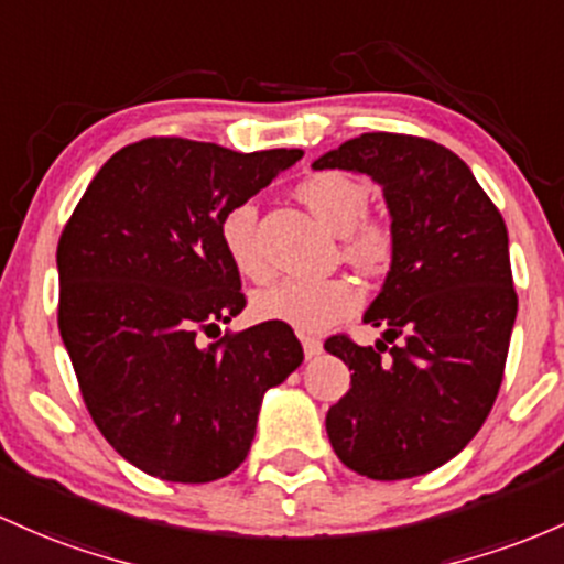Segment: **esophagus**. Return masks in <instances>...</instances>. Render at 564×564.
<instances>
[{
  "mask_svg": "<svg viewBox=\"0 0 564 564\" xmlns=\"http://www.w3.org/2000/svg\"><path fill=\"white\" fill-rule=\"evenodd\" d=\"M300 339H302V350H305V358L321 356L324 345H321L318 337H305V334H300Z\"/></svg>",
  "mask_w": 564,
  "mask_h": 564,
  "instance_id": "1",
  "label": "esophagus"
}]
</instances>
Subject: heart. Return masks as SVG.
Returning <instances> with one entry per match:
<instances>
[{
	"mask_svg": "<svg viewBox=\"0 0 564 564\" xmlns=\"http://www.w3.org/2000/svg\"><path fill=\"white\" fill-rule=\"evenodd\" d=\"M296 197L334 232L343 235V251L364 270H377L391 259L393 232L377 216H367L369 184L345 171H318L296 184ZM219 238L230 262L251 281L270 275V262L257 240V206L235 203L221 216ZM364 292L348 275L281 278L253 294V313L296 332H324L350 318L361 307Z\"/></svg>",
	"mask_w": 564,
	"mask_h": 564,
	"instance_id": "obj_1",
	"label": "heart"
}]
</instances>
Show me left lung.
I'll return each instance as SVG.
<instances>
[{
    "label": "left lung",
    "mask_w": 564,
    "mask_h": 564,
    "mask_svg": "<svg viewBox=\"0 0 564 564\" xmlns=\"http://www.w3.org/2000/svg\"><path fill=\"white\" fill-rule=\"evenodd\" d=\"M315 171L367 173L391 212L393 257L364 324L324 348L352 369L326 412L345 466L377 481L412 479L460 453L490 414L517 321L509 232L471 169L436 141L364 133L321 154Z\"/></svg>",
    "instance_id": "left-lung-1"
}]
</instances>
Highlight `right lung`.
I'll return each mask as SVG.
<instances>
[{
	"instance_id": "obj_1",
	"label": "right lung",
	"mask_w": 564,
	"mask_h": 564,
	"mask_svg": "<svg viewBox=\"0 0 564 564\" xmlns=\"http://www.w3.org/2000/svg\"><path fill=\"white\" fill-rule=\"evenodd\" d=\"M300 158L135 141L101 165L61 232V339L93 423L144 474L182 485L232 474L264 393L305 358L278 321L197 343L246 307L221 216Z\"/></svg>"
}]
</instances>
